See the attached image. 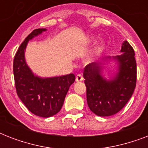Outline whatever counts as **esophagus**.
<instances>
[{
    "label": "esophagus",
    "instance_id": "obj_1",
    "mask_svg": "<svg viewBox=\"0 0 148 148\" xmlns=\"http://www.w3.org/2000/svg\"><path fill=\"white\" fill-rule=\"evenodd\" d=\"M83 81V77L81 74H78L76 77V81L77 82H80V81Z\"/></svg>",
    "mask_w": 148,
    "mask_h": 148
}]
</instances>
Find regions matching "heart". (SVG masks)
Segmentation results:
<instances>
[{
  "instance_id": "1",
  "label": "heart",
  "mask_w": 148,
  "mask_h": 148,
  "mask_svg": "<svg viewBox=\"0 0 148 148\" xmlns=\"http://www.w3.org/2000/svg\"><path fill=\"white\" fill-rule=\"evenodd\" d=\"M96 39H97L96 36L94 35V34L88 35L84 40L83 43H82V46L83 47H86V46L90 45L91 43L95 42ZM104 48H105V42L103 40H99L97 45H95V47L93 48L92 51H90V53H89V55L88 57V60L91 61V60H95V58H98L99 56H101V53H103V51H104Z\"/></svg>"
}]
</instances>
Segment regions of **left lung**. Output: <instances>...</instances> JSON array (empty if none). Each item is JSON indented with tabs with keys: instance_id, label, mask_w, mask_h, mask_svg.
<instances>
[{
	"instance_id": "8db88e82",
	"label": "left lung",
	"mask_w": 148,
	"mask_h": 148,
	"mask_svg": "<svg viewBox=\"0 0 148 148\" xmlns=\"http://www.w3.org/2000/svg\"><path fill=\"white\" fill-rule=\"evenodd\" d=\"M121 54L102 58L87 65L84 78L90 110L100 117L117 114L126 105L136 87L137 64L134 51L127 40L122 43ZM115 63V71L107 79L103 70Z\"/></svg>"
}]
</instances>
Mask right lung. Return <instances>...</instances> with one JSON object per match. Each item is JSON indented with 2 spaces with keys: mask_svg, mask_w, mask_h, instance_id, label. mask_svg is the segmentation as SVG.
Masks as SVG:
<instances>
[{
  "mask_svg": "<svg viewBox=\"0 0 148 148\" xmlns=\"http://www.w3.org/2000/svg\"><path fill=\"white\" fill-rule=\"evenodd\" d=\"M46 31V28L36 29L25 38L15 54L13 64L17 96L31 113L41 117H52L60 111L70 86L75 81L74 74L47 77L38 76L27 64V44Z\"/></svg>",
  "mask_w": 148,
  "mask_h": 148,
  "instance_id": "right-lung-1",
  "label": "right lung"
}]
</instances>
